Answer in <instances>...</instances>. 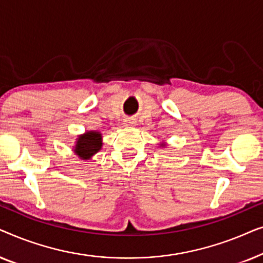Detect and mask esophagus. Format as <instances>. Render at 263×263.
<instances>
[{"label":"esophagus","instance_id":"obj_1","mask_svg":"<svg viewBox=\"0 0 263 263\" xmlns=\"http://www.w3.org/2000/svg\"><path fill=\"white\" fill-rule=\"evenodd\" d=\"M133 124H134V121H132V120H125V125H129V127H132Z\"/></svg>","mask_w":263,"mask_h":263}]
</instances>
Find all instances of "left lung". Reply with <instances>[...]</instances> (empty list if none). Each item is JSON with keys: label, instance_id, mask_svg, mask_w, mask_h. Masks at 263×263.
<instances>
[{"label": "left lung", "instance_id": "8db88e82", "mask_svg": "<svg viewBox=\"0 0 263 263\" xmlns=\"http://www.w3.org/2000/svg\"><path fill=\"white\" fill-rule=\"evenodd\" d=\"M160 146H164V143H163V145H160Z\"/></svg>", "mask_w": 263, "mask_h": 263}]
</instances>
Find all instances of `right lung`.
Here are the masks:
<instances>
[{
    "label": "right lung",
    "instance_id": "1",
    "mask_svg": "<svg viewBox=\"0 0 263 263\" xmlns=\"http://www.w3.org/2000/svg\"><path fill=\"white\" fill-rule=\"evenodd\" d=\"M102 146V134L99 132H86L85 134L78 138L74 152L79 158L87 160L91 159L97 152H99Z\"/></svg>",
    "mask_w": 263,
    "mask_h": 263
}]
</instances>
